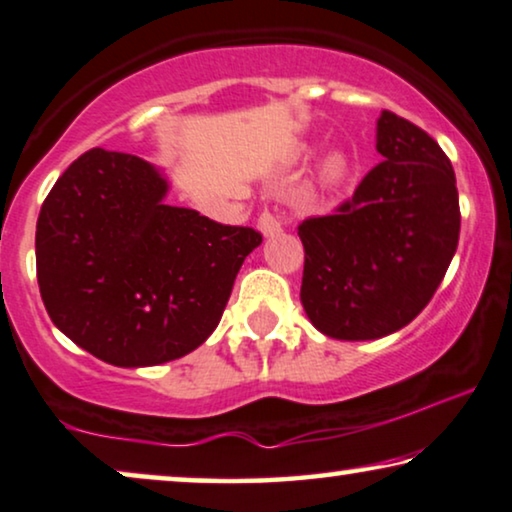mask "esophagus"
Masks as SVG:
<instances>
[{
    "mask_svg": "<svg viewBox=\"0 0 512 512\" xmlns=\"http://www.w3.org/2000/svg\"><path fill=\"white\" fill-rule=\"evenodd\" d=\"M285 224H288V217L283 213H278V210H264L260 215V220H257V227L264 236H274L278 231H283Z\"/></svg>",
    "mask_w": 512,
    "mask_h": 512,
    "instance_id": "esophagus-1",
    "label": "esophagus"
}]
</instances>
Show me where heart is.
Wrapping results in <instances>:
<instances>
[{"label": "heart", "instance_id": "obj_1", "mask_svg": "<svg viewBox=\"0 0 512 512\" xmlns=\"http://www.w3.org/2000/svg\"><path fill=\"white\" fill-rule=\"evenodd\" d=\"M349 159H346L344 154H332L330 159L325 161L323 166V175L327 182H332V185H337V182H344L346 177H349Z\"/></svg>", "mask_w": 512, "mask_h": 512}]
</instances>
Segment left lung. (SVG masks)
<instances>
[{"label":"left lung","instance_id":"1","mask_svg":"<svg viewBox=\"0 0 512 512\" xmlns=\"http://www.w3.org/2000/svg\"><path fill=\"white\" fill-rule=\"evenodd\" d=\"M384 161L353 196L297 227L304 311L327 337L379 339L412 323L447 274L459 243L454 168L426 131L384 109Z\"/></svg>","mask_w":512,"mask_h":512}]
</instances>
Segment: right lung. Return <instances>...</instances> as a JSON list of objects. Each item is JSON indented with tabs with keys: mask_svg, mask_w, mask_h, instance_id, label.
Returning a JSON list of instances; mask_svg holds the SVG:
<instances>
[{
	"mask_svg": "<svg viewBox=\"0 0 512 512\" xmlns=\"http://www.w3.org/2000/svg\"><path fill=\"white\" fill-rule=\"evenodd\" d=\"M166 192L147 161L93 147L58 177L39 213L46 311L109 365H161L201 346L262 243L252 227L166 206Z\"/></svg>",
	"mask_w": 512,
	"mask_h": 512,
	"instance_id": "obj_1",
	"label": "right lung"
}]
</instances>
